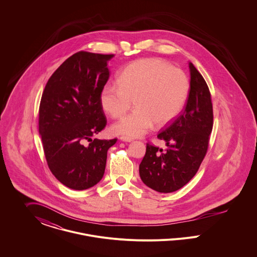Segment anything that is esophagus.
<instances>
[{
	"instance_id": "1",
	"label": "esophagus",
	"mask_w": 257,
	"mask_h": 257,
	"mask_svg": "<svg viewBox=\"0 0 257 257\" xmlns=\"http://www.w3.org/2000/svg\"><path fill=\"white\" fill-rule=\"evenodd\" d=\"M120 140L123 141V142H127V143H130V142H132L133 140L131 139V138H128V137H120Z\"/></svg>"
}]
</instances>
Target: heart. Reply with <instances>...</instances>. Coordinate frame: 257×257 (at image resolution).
Segmentation results:
<instances>
[{"label": "heart", "instance_id": "b5f03b06", "mask_svg": "<svg viewBox=\"0 0 257 257\" xmlns=\"http://www.w3.org/2000/svg\"><path fill=\"white\" fill-rule=\"evenodd\" d=\"M117 83L102 87L100 104L111 117L121 118L134 100L136 109L111 128L128 138L143 137L154 123L171 122L183 109L190 90L183 70L160 59L133 61L118 75Z\"/></svg>", "mask_w": 257, "mask_h": 257}]
</instances>
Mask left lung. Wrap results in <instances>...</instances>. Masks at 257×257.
I'll return each mask as SVG.
<instances>
[{"label": "left lung", "mask_w": 257, "mask_h": 257, "mask_svg": "<svg viewBox=\"0 0 257 257\" xmlns=\"http://www.w3.org/2000/svg\"><path fill=\"white\" fill-rule=\"evenodd\" d=\"M187 103L181 112L157 135L167 148L147 144L140 164V176L147 187L172 193L188 183L198 171L207 152L213 128V106L207 84L192 62Z\"/></svg>", "instance_id": "1"}]
</instances>
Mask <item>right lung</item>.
I'll return each instance as SVG.
<instances>
[{"instance_id":"obj_1","label":"right lung","mask_w":257,"mask_h":257,"mask_svg":"<svg viewBox=\"0 0 257 257\" xmlns=\"http://www.w3.org/2000/svg\"><path fill=\"white\" fill-rule=\"evenodd\" d=\"M112 58L74 54L52 74L41 96L38 130L45 158L55 177L73 190H86L102 179L107 152L117 141L91 139L107 124L100 92Z\"/></svg>"}]
</instances>
